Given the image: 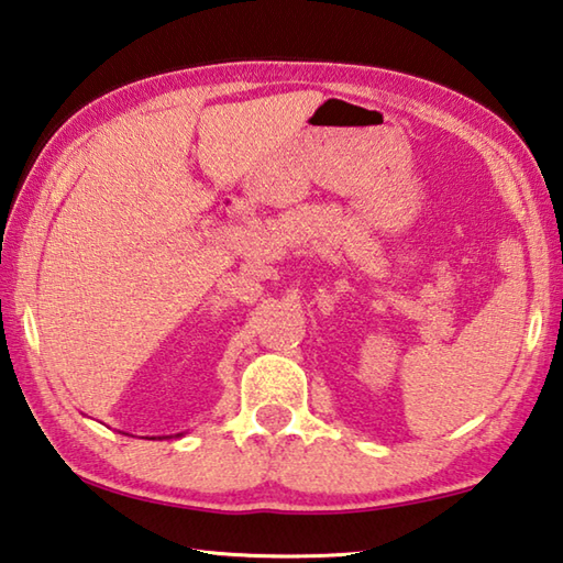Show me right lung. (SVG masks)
<instances>
[{"instance_id":"right-lung-1","label":"right lung","mask_w":563,"mask_h":563,"mask_svg":"<svg viewBox=\"0 0 563 563\" xmlns=\"http://www.w3.org/2000/svg\"><path fill=\"white\" fill-rule=\"evenodd\" d=\"M176 437H181V433H176Z\"/></svg>"}]
</instances>
